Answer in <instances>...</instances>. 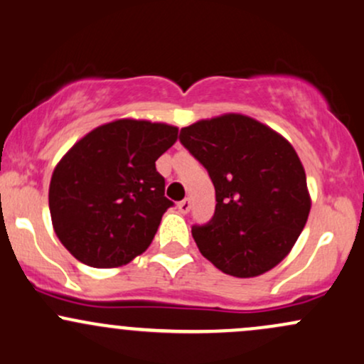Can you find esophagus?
Wrapping results in <instances>:
<instances>
[{
	"instance_id": "esophagus-1",
	"label": "esophagus",
	"mask_w": 364,
	"mask_h": 364,
	"mask_svg": "<svg viewBox=\"0 0 364 364\" xmlns=\"http://www.w3.org/2000/svg\"><path fill=\"white\" fill-rule=\"evenodd\" d=\"M177 208H178V211H181V213H183V215L189 213L191 208H193V201H191L189 198H186V199H183V201H181V203L177 204Z\"/></svg>"
}]
</instances>
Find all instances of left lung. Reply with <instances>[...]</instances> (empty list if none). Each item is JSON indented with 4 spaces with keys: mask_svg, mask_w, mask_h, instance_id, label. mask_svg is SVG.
<instances>
[{
    "mask_svg": "<svg viewBox=\"0 0 364 364\" xmlns=\"http://www.w3.org/2000/svg\"><path fill=\"white\" fill-rule=\"evenodd\" d=\"M181 142L215 186L213 218L193 227L201 255L239 279L277 267L291 252L311 210L304 166L291 142L240 113L183 127Z\"/></svg>",
    "mask_w": 364,
    "mask_h": 364,
    "instance_id": "8db88e82",
    "label": "left lung"
}]
</instances>
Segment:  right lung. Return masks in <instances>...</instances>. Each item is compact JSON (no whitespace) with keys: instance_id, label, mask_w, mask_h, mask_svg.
<instances>
[{"instance_id":"add662e5","label":"right lung","mask_w":364,"mask_h":364,"mask_svg":"<svg viewBox=\"0 0 364 364\" xmlns=\"http://www.w3.org/2000/svg\"><path fill=\"white\" fill-rule=\"evenodd\" d=\"M168 124L120 118L85 134L55 166L50 213L68 252L94 268H117L153 242L171 206L156 160L175 144Z\"/></svg>"}]
</instances>
